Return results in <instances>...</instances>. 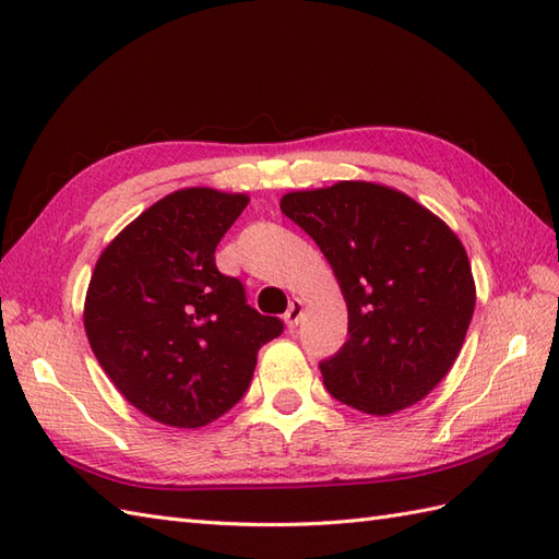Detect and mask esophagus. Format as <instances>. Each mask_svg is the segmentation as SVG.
I'll return each mask as SVG.
<instances>
[{"label": "esophagus", "instance_id": "esophagus-1", "mask_svg": "<svg viewBox=\"0 0 559 559\" xmlns=\"http://www.w3.org/2000/svg\"><path fill=\"white\" fill-rule=\"evenodd\" d=\"M302 312H305V302H302L300 298H293V300H290V307H288V312L283 314V319H286V326H288L290 331L298 329L300 319H302Z\"/></svg>", "mask_w": 559, "mask_h": 559}]
</instances>
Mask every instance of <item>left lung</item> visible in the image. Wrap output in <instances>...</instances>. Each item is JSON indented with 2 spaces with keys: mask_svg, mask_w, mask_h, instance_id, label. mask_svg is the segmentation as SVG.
I'll return each mask as SVG.
<instances>
[{
  "mask_svg": "<svg viewBox=\"0 0 559 559\" xmlns=\"http://www.w3.org/2000/svg\"><path fill=\"white\" fill-rule=\"evenodd\" d=\"M281 211L322 249L348 307L350 338L319 365L329 394L382 418L423 401L456 362L476 310L459 235L365 180L288 192Z\"/></svg>",
  "mask_w": 559,
  "mask_h": 559,
  "instance_id": "obj_1",
  "label": "left lung"
}]
</instances>
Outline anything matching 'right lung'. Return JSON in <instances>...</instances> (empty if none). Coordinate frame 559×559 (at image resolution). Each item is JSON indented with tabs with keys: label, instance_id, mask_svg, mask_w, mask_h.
<instances>
[{
	"label": "right lung",
	"instance_id": "1",
	"mask_svg": "<svg viewBox=\"0 0 559 559\" xmlns=\"http://www.w3.org/2000/svg\"><path fill=\"white\" fill-rule=\"evenodd\" d=\"M247 204V194L177 189L129 223L91 273L83 329L93 355L151 420L194 430L221 418L245 396L259 348L283 331L213 259Z\"/></svg>",
	"mask_w": 559,
	"mask_h": 559
}]
</instances>
